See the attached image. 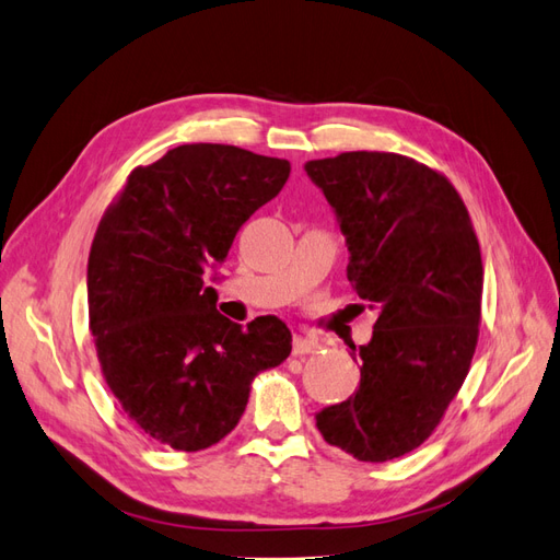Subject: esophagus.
Here are the masks:
<instances>
[{"mask_svg":"<svg viewBox=\"0 0 560 560\" xmlns=\"http://www.w3.org/2000/svg\"><path fill=\"white\" fill-rule=\"evenodd\" d=\"M317 350H319L317 340H310V338H303V336L293 338V354H310V352H317Z\"/></svg>","mask_w":560,"mask_h":560,"instance_id":"esophagus-1","label":"esophagus"}]
</instances>
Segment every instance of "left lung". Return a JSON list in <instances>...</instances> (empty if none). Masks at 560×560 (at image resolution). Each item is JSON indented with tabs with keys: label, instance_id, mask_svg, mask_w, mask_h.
Masks as SVG:
<instances>
[{
	"label": "left lung",
	"instance_id": "1",
	"mask_svg": "<svg viewBox=\"0 0 560 560\" xmlns=\"http://www.w3.org/2000/svg\"><path fill=\"white\" fill-rule=\"evenodd\" d=\"M334 208L350 253L348 279L374 336L354 348L360 385L317 411L334 447L390 462L433 433L478 346L482 260L468 210L440 172L407 155L350 151L305 163Z\"/></svg>",
	"mask_w": 560,
	"mask_h": 560
}]
</instances>
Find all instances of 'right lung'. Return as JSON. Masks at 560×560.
Wrapping results in <instances>:
<instances>
[{
    "instance_id": "obj_1",
    "label": "right lung",
    "mask_w": 560,
    "mask_h": 560,
    "mask_svg": "<svg viewBox=\"0 0 560 560\" xmlns=\"http://www.w3.org/2000/svg\"><path fill=\"white\" fill-rule=\"evenodd\" d=\"M289 175L281 158L184 143L137 167L98 222L88 265L98 362L127 417L172 450L198 452L232 433L253 378L291 354L279 317L229 322L203 285Z\"/></svg>"
}]
</instances>
